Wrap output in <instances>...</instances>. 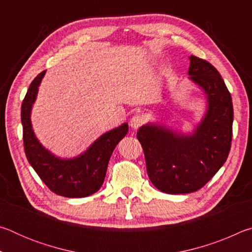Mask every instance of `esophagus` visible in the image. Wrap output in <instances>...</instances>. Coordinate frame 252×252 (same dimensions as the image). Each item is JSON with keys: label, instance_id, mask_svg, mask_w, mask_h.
Here are the masks:
<instances>
[{"label": "esophagus", "instance_id": "1", "mask_svg": "<svg viewBox=\"0 0 252 252\" xmlns=\"http://www.w3.org/2000/svg\"><path fill=\"white\" fill-rule=\"evenodd\" d=\"M144 122V118L141 114H134L133 117L130 119V126L132 129H138L139 126H141Z\"/></svg>", "mask_w": 252, "mask_h": 252}]
</instances>
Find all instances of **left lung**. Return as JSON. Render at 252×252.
<instances>
[{
  "label": "left lung",
  "mask_w": 252,
  "mask_h": 252,
  "mask_svg": "<svg viewBox=\"0 0 252 252\" xmlns=\"http://www.w3.org/2000/svg\"><path fill=\"white\" fill-rule=\"evenodd\" d=\"M188 74L207 97V111L190 134L160 125L140 127L147 171L153 186L170 194L194 192L218 172L227 160L232 140L231 94L215 66L191 55Z\"/></svg>",
  "instance_id": "left-lung-1"
}]
</instances>
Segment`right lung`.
Wrapping results in <instances>:
<instances>
[{"label":"right lung","mask_w":252,"mask_h":252,"mask_svg":"<svg viewBox=\"0 0 252 252\" xmlns=\"http://www.w3.org/2000/svg\"><path fill=\"white\" fill-rule=\"evenodd\" d=\"M45 71L30 84L21 108L25 156L46 187L66 198H83L95 193L104 181L111 155L127 133L129 126L123 123L97 138L87 151L72 159H61L42 146L34 134L31 111Z\"/></svg>","instance_id":"right-lung-1"}]
</instances>
